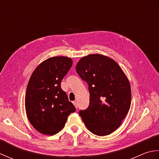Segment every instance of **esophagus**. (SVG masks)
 <instances>
[{
    "instance_id": "1",
    "label": "esophagus",
    "mask_w": 159,
    "mask_h": 159,
    "mask_svg": "<svg viewBox=\"0 0 159 159\" xmlns=\"http://www.w3.org/2000/svg\"><path fill=\"white\" fill-rule=\"evenodd\" d=\"M72 103H73V104L74 105V107H75L76 109H77V108H78V102H76V101H73Z\"/></svg>"
}]
</instances>
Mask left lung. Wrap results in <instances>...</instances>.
I'll return each instance as SVG.
<instances>
[{
	"instance_id": "8db88e82",
	"label": "left lung",
	"mask_w": 159,
	"mask_h": 159,
	"mask_svg": "<svg viewBox=\"0 0 159 159\" xmlns=\"http://www.w3.org/2000/svg\"><path fill=\"white\" fill-rule=\"evenodd\" d=\"M79 75L88 84L89 105L79 116L90 132L106 136L117 130L131 104L128 77L117 63L100 54H91L77 63Z\"/></svg>"
}]
</instances>
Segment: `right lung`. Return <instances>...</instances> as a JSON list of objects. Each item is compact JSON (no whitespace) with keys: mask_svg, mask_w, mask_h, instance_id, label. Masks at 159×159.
I'll return each instance as SVG.
<instances>
[{"mask_svg":"<svg viewBox=\"0 0 159 159\" xmlns=\"http://www.w3.org/2000/svg\"><path fill=\"white\" fill-rule=\"evenodd\" d=\"M72 66L67 57H52L33 71L26 87L25 109L28 120L40 133L54 135L65 126L75 112L73 104L61 87L63 78Z\"/></svg>","mask_w":159,"mask_h":159,"instance_id":"1","label":"right lung"}]
</instances>
